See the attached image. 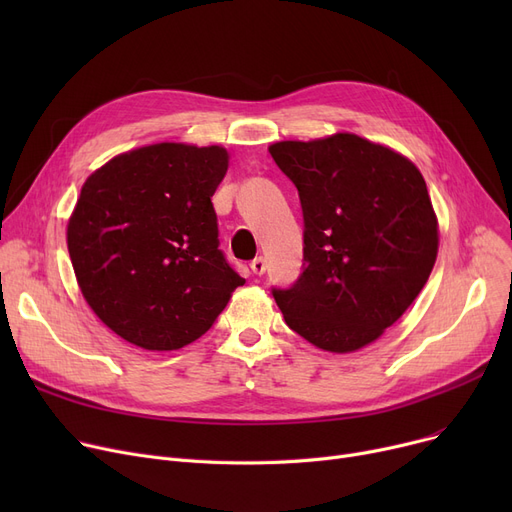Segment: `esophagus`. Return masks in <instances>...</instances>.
Masks as SVG:
<instances>
[{
	"mask_svg": "<svg viewBox=\"0 0 512 512\" xmlns=\"http://www.w3.org/2000/svg\"><path fill=\"white\" fill-rule=\"evenodd\" d=\"M251 270H253V274H257V276L265 274V259H263L261 255L251 261Z\"/></svg>",
	"mask_w": 512,
	"mask_h": 512,
	"instance_id": "1",
	"label": "esophagus"
}]
</instances>
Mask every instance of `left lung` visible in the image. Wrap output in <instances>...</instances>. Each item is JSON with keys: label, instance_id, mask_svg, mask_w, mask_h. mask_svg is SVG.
Wrapping results in <instances>:
<instances>
[{"label": "left lung", "instance_id": "8db88e82", "mask_svg": "<svg viewBox=\"0 0 512 512\" xmlns=\"http://www.w3.org/2000/svg\"><path fill=\"white\" fill-rule=\"evenodd\" d=\"M297 186L303 272L272 288L290 330L330 353L380 338L409 309L438 255V222L421 172L382 145L340 132L270 147Z\"/></svg>", "mask_w": 512, "mask_h": 512}]
</instances>
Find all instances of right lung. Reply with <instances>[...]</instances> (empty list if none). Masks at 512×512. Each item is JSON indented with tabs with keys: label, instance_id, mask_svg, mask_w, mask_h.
Listing matches in <instances>:
<instances>
[{
	"label": "right lung",
	"instance_id": "1",
	"mask_svg": "<svg viewBox=\"0 0 512 512\" xmlns=\"http://www.w3.org/2000/svg\"><path fill=\"white\" fill-rule=\"evenodd\" d=\"M226 149L159 143L91 174L68 222L83 297L103 324L147 351L201 338L245 284L220 249L211 197Z\"/></svg>",
	"mask_w": 512,
	"mask_h": 512
}]
</instances>
